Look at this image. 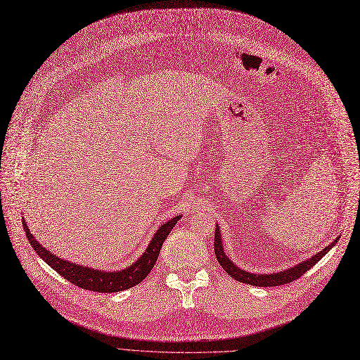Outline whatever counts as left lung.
Returning <instances> with one entry per match:
<instances>
[{
  "mask_svg": "<svg viewBox=\"0 0 360 360\" xmlns=\"http://www.w3.org/2000/svg\"><path fill=\"white\" fill-rule=\"evenodd\" d=\"M338 239L340 238H337L333 243H330L328 247H326L321 252L315 254L312 258L304 261L302 264H297V266H295L289 270L276 273V274H252V273L243 271L239 267H236L223 251V243L220 239L219 228H216V233H214V254H216L219 264L223 267V270L228 274H231V277H233L235 280H238L240 283H247V285L258 286V288H273V286L288 285V283H292V281L297 280L299 277L304 276L312 266H315V264L333 248V245H335Z\"/></svg>",
  "mask_w": 360,
  "mask_h": 360,
  "instance_id": "left-lung-1",
  "label": "left lung"
}]
</instances>
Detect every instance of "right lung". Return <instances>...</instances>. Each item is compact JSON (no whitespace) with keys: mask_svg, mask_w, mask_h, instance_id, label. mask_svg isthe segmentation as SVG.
Masks as SVG:
<instances>
[{"mask_svg":"<svg viewBox=\"0 0 360 360\" xmlns=\"http://www.w3.org/2000/svg\"><path fill=\"white\" fill-rule=\"evenodd\" d=\"M179 219L181 216H176L160 226L155 238L151 239L146 252L140 257V259L136 261V264H132L131 267L125 270L113 271V273L98 271L89 267H82L79 264H72L55 257L53 254L46 251L42 245L32 236L25 220H23V228L26 231V236L32 245V248L36 251V254L42 259H45L48 266H51L60 276L67 278L70 283H72V285L86 290H93L99 293H113V292H120V290H125L136 286L148 276V273L153 270L155 264L158 261L165 239L167 238L170 231L175 228V224L178 223Z\"/></svg>","mask_w":360,"mask_h":360,"instance_id":"1","label":"right lung"}]
</instances>
